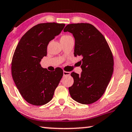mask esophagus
Here are the masks:
<instances>
[{
  "label": "esophagus",
  "mask_w": 132,
  "mask_h": 132,
  "mask_svg": "<svg viewBox=\"0 0 132 132\" xmlns=\"http://www.w3.org/2000/svg\"><path fill=\"white\" fill-rule=\"evenodd\" d=\"M71 73L70 72H67V71H63V75L64 76H66V75H70Z\"/></svg>",
  "instance_id": "esophagus-1"
}]
</instances>
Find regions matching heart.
Wrapping results in <instances>:
<instances>
[{"mask_svg": "<svg viewBox=\"0 0 132 132\" xmlns=\"http://www.w3.org/2000/svg\"><path fill=\"white\" fill-rule=\"evenodd\" d=\"M71 36H67V35H65V36H63L61 38V40H63V39H66V38H70Z\"/></svg>", "mask_w": 132, "mask_h": 132, "instance_id": "heart-1", "label": "heart"}]
</instances>
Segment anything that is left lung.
Instances as JSON below:
<instances>
[{"mask_svg": "<svg viewBox=\"0 0 132 132\" xmlns=\"http://www.w3.org/2000/svg\"><path fill=\"white\" fill-rule=\"evenodd\" d=\"M64 31L72 34L74 55L82 57L81 75L71 74L74 84L69 87L70 95L77 102L90 104L103 95L111 81L113 71L111 50L104 36L90 24H70Z\"/></svg>", "mask_w": 132, "mask_h": 132, "instance_id": "1", "label": "left lung"}]
</instances>
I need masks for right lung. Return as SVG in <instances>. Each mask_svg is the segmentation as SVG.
Segmentation results:
<instances>
[{
  "label": "right lung",
  "mask_w": 132,
  "mask_h": 132,
  "mask_svg": "<svg viewBox=\"0 0 132 132\" xmlns=\"http://www.w3.org/2000/svg\"><path fill=\"white\" fill-rule=\"evenodd\" d=\"M65 24L40 23L34 26L21 38L12 62V75L23 98L30 104L41 106L53 98L63 75L57 68L50 72L42 67L40 61L47 55L50 41L59 35Z\"/></svg>",
  "instance_id": "obj_1"
}]
</instances>
